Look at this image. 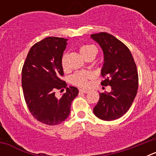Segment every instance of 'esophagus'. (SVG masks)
I'll use <instances>...</instances> for the list:
<instances>
[{
  "label": "esophagus",
  "instance_id": "esophagus-1",
  "mask_svg": "<svg viewBox=\"0 0 156 156\" xmlns=\"http://www.w3.org/2000/svg\"><path fill=\"white\" fill-rule=\"evenodd\" d=\"M80 93L87 94V93H88V92H89V90H84V89H80Z\"/></svg>",
  "mask_w": 156,
  "mask_h": 156
}]
</instances>
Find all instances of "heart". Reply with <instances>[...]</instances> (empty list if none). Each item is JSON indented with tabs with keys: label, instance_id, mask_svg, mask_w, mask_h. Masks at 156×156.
I'll return each instance as SVG.
<instances>
[{
	"label": "heart",
	"instance_id": "b5f03b06",
	"mask_svg": "<svg viewBox=\"0 0 156 156\" xmlns=\"http://www.w3.org/2000/svg\"><path fill=\"white\" fill-rule=\"evenodd\" d=\"M80 53L82 55L87 58L89 55H93V54L97 53V49L94 45L92 44H83L80 48ZM62 66L63 68H66V55H64L62 58ZM92 74L90 72L87 71H80L77 72L76 73L72 76L71 80L73 84L76 86L81 87H85L88 84V80L91 78Z\"/></svg>",
	"mask_w": 156,
	"mask_h": 156
}]
</instances>
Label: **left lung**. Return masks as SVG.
I'll return each instance as SVG.
<instances>
[{"mask_svg":"<svg viewBox=\"0 0 156 156\" xmlns=\"http://www.w3.org/2000/svg\"><path fill=\"white\" fill-rule=\"evenodd\" d=\"M104 53V64L101 73L103 86H111V92L99 93L100 98L94 113L105 121L115 120L130 108L138 88V73L129 48L107 33L91 34Z\"/></svg>","mask_w":156,"mask_h":156,"instance_id":"1","label":"left lung"}]
</instances>
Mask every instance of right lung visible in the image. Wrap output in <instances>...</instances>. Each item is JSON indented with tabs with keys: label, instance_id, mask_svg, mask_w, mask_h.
<instances>
[{
	"label": "right lung",
	"instance_id": "right-lung-1",
	"mask_svg": "<svg viewBox=\"0 0 156 156\" xmlns=\"http://www.w3.org/2000/svg\"><path fill=\"white\" fill-rule=\"evenodd\" d=\"M67 39L49 37L30 48L22 70L25 101L33 116L49 126L60 124L68 118L70 106L79 93L75 87H67L63 76L62 58ZM66 92L61 98L56 90Z\"/></svg>",
	"mask_w": 156,
	"mask_h": 156
}]
</instances>
